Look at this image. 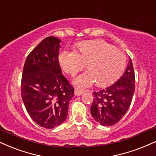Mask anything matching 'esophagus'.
Wrapping results in <instances>:
<instances>
[{
  "label": "esophagus",
  "instance_id": "obj_1",
  "mask_svg": "<svg viewBox=\"0 0 156 156\" xmlns=\"http://www.w3.org/2000/svg\"><path fill=\"white\" fill-rule=\"evenodd\" d=\"M84 93V90L79 89V88H75V90H74L75 95L80 96V95H82V93Z\"/></svg>",
  "mask_w": 156,
  "mask_h": 156
}]
</instances>
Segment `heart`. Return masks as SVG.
I'll use <instances>...</instances> for the list:
<instances>
[{"label": "heart", "mask_w": 156, "mask_h": 156, "mask_svg": "<svg viewBox=\"0 0 156 156\" xmlns=\"http://www.w3.org/2000/svg\"><path fill=\"white\" fill-rule=\"evenodd\" d=\"M78 51L63 50L59 55V62L63 70L72 75L81 71L87 63L89 70L74 80L79 87H88L95 82L100 87L109 85L124 72L125 55L103 40L82 42L79 44Z\"/></svg>", "instance_id": "b5f03b06"}]
</instances>
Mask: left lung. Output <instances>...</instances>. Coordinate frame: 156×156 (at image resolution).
I'll list each match as a JSON object with an SVG mask.
<instances>
[{
    "label": "left lung",
    "instance_id": "obj_1",
    "mask_svg": "<svg viewBox=\"0 0 156 156\" xmlns=\"http://www.w3.org/2000/svg\"><path fill=\"white\" fill-rule=\"evenodd\" d=\"M135 76L131 58L124 74L112 85L94 92L90 108L94 119L103 126H112L127 112L135 89Z\"/></svg>",
    "mask_w": 156,
    "mask_h": 156
}]
</instances>
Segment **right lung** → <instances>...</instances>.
<instances>
[{"mask_svg":"<svg viewBox=\"0 0 156 156\" xmlns=\"http://www.w3.org/2000/svg\"><path fill=\"white\" fill-rule=\"evenodd\" d=\"M61 42L52 36L42 40L27 57L23 69L22 101L32 120L46 129L64 122L74 95L59 65Z\"/></svg>","mask_w":156,"mask_h":156,"instance_id":"1","label":"right lung"}]
</instances>
